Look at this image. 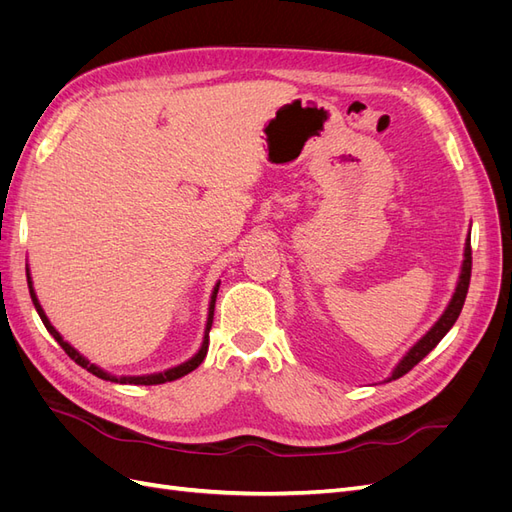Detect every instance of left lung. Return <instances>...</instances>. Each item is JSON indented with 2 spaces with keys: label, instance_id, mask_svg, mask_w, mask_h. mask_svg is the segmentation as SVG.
I'll use <instances>...</instances> for the list:
<instances>
[{
  "label": "left lung",
  "instance_id": "obj_1",
  "mask_svg": "<svg viewBox=\"0 0 512 512\" xmlns=\"http://www.w3.org/2000/svg\"><path fill=\"white\" fill-rule=\"evenodd\" d=\"M470 277H472V245H470V239H468V243H466V260H463L461 275H459V284H457V290H455V294H453L451 303H448L446 312L442 314V318H440L436 324H433L431 331L404 356V361H401V363L395 367L391 380H397V378H401V376H406L408 371H410L414 365L421 363V361L425 359V356L440 344V339H442L448 331H451V327L457 322V318H459V314H461L463 303H466V294H468V288H470Z\"/></svg>",
  "mask_w": 512,
  "mask_h": 512
}]
</instances>
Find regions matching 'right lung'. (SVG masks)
Segmentation results:
<instances>
[{"label": "right lung", "instance_id": "add662e5", "mask_svg": "<svg viewBox=\"0 0 512 512\" xmlns=\"http://www.w3.org/2000/svg\"><path fill=\"white\" fill-rule=\"evenodd\" d=\"M27 284H29V294H32V301H34V307H36V312H38V316L42 318V322H44V327H46V331H49L53 337H55V342L64 348V352L70 356V359L76 363V365H81L83 369H87L89 374H94V376H98V378H102V380H111V382H119V384H145V386H149V384H164V382H173V380H177V378H181V376H185V374H190V371H194L200 363L205 361V356H207V348H209V331H211V324H213V309H215V297H218V288H220V284L215 286V290H213V297H211V305H209V318H207V329H205V339H203V346H200V350L192 356L190 361H185L183 365H179V367H173V369H168V371H164V374H153V376H130V378H117V376H111V374H106V371H102L100 367H96V365H91L87 359H83V356L76 352L68 342H64V337H61L55 329H53V324L49 322V318L44 316V312H42V307H40V303H38V299H36V294H34V288H32V280H29V275H27Z\"/></svg>", "mask_w": 512, "mask_h": 512}]
</instances>
